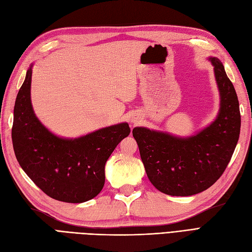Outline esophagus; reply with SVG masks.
Returning a JSON list of instances; mask_svg holds the SVG:
<instances>
[{
	"label": "esophagus",
	"mask_w": 252,
	"mask_h": 252,
	"mask_svg": "<svg viewBox=\"0 0 252 252\" xmlns=\"http://www.w3.org/2000/svg\"><path fill=\"white\" fill-rule=\"evenodd\" d=\"M131 122H132V123H133V124H136V123H138V122H139V119H136V118H133V119L131 120Z\"/></svg>",
	"instance_id": "34e87169"
}]
</instances>
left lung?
Segmentation results:
<instances>
[{"mask_svg":"<svg viewBox=\"0 0 252 252\" xmlns=\"http://www.w3.org/2000/svg\"><path fill=\"white\" fill-rule=\"evenodd\" d=\"M208 60L220 94V109L211 124L189 136L146 127L132 130L149 181L165 194L188 196L208 189L225 171L239 141L238 95L222 62L216 57Z\"/></svg>","mask_w":252,"mask_h":252,"instance_id":"1","label":"left lung"}]
</instances>
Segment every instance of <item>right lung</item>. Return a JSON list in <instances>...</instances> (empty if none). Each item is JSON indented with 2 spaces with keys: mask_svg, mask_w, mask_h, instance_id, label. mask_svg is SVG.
I'll list each match as a JSON object with an SVG mask.
<instances>
[{
  "mask_svg": "<svg viewBox=\"0 0 252 252\" xmlns=\"http://www.w3.org/2000/svg\"><path fill=\"white\" fill-rule=\"evenodd\" d=\"M33 64L26 72L13 110L12 143L17 159L34 184L50 197L83 203L101 192L105 164L130 133L128 123L104 127L79 138L52 133L37 119L30 96Z\"/></svg>",
  "mask_w": 252,
  "mask_h": 252,
  "instance_id": "1",
  "label": "right lung"
}]
</instances>
